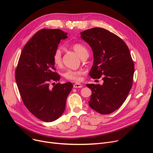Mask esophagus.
<instances>
[{
    "mask_svg": "<svg viewBox=\"0 0 153 153\" xmlns=\"http://www.w3.org/2000/svg\"><path fill=\"white\" fill-rule=\"evenodd\" d=\"M73 87L74 88H81L82 87V85L79 83H76L73 85Z\"/></svg>",
    "mask_w": 153,
    "mask_h": 153,
    "instance_id": "1",
    "label": "esophagus"
}]
</instances>
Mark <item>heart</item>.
Listing matches in <instances>:
<instances>
[{
	"label": "heart",
	"mask_w": 153,
	"mask_h": 153,
	"mask_svg": "<svg viewBox=\"0 0 153 153\" xmlns=\"http://www.w3.org/2000/svg\"><path fill=\"white\" fill-rule=\"evenodd\" d=\"M71 48L79 56V57L81 58H82L85 54H88V51L86 47L81 43H73L71 45ZM53 61L56 66H60L61 65L62 53L61 51L59 49L55 50L53 56ZM84 71L82 69H68L64 73V77L67 80H69V81L79 82L81 80V76L84 74Z\"/></svg>",
	"instance_id": "heart-1"
}]
</instances>
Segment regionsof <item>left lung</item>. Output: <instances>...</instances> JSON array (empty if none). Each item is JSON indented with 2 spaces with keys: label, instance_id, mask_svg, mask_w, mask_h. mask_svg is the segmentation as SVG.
<instances>
[{
  "label": "left lung",
  "instance_id": "obj_1",
  "mask_svg": "<svg viewBox=\"0 0 153 153\" xmlns=\"http://www.w3.org/2000/svg\"><path fill=\"white\" fill-rule=\"evenodd\" d=\"M81 35L93 51L89 76L99 79L104 75L102 85L86 84L92 91L89 105L100 114H110L122 106L132 87L134 66L129 48L122 39L102 28Z\"/></svg>",
  "mask_w": 153,
  "mask_h": 153
}]
</instances>
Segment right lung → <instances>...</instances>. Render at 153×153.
I'll use <instances>...</instances> for the list:
<instances>
[{"label": "right lung", "mask_w": 153, "mask_h": 153, "mask_svg": "<svg viewBox=\"0 0 153 153\" xmlns=\"http://www.w3.org/2000/svg\"><path fill=\"white\" fill-rule=\"evenodd\" d=\"M67 33L59 29H42L24 46L15 70V80L22 101L38 119L51 122L60 117L73 85L71 82L50 83L59 81L55 72L53 56Z\"/></svg>", "instance_id": "obj_1"}]
</instances>
